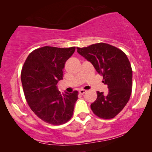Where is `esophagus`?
I'll use <instances>...</instances> for the list:
<instances>
[{
    "instance_id": "esophagus-1",
    "label": "esophagus",
    "mask_w": 152,
    "mask_h": 152,
    "mask_svg": "<svg viewBox=\"0 0 152 152\" xmlns=\"http://www.w3.org/2000/svg\"><path fill=\"white\" fill-rule=\"evenodd\" d=\"M86 92V90H84V89H80V90L79 91V93H80L81 95L84 94Z\"/></svg>"
}]
</instances>
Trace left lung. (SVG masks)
<instances>
[{"label": "left lung", "instance_id": "obj_1", "mask_svg": "<svg viewBox=\"0 0 152 152\" xmlns=\"http://www.w3.org/2000/svg\"><path fill=\"white\" fill-rule=\"evenodd\" d=\"M77 50L103 76L102 82L109 88L107 94L97 91V99L91 104V110L102 119L113 118L124 109L132 94V68L126 54L105 43Z\"/></svg>", "mask_w": 152, "mask_h": 152}]
</instances>
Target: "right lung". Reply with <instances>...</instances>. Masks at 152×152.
<instances>
[{"label": "right lung", "mask_w": 152, "mask_h": 152, "mask_svg": "<svg viewBox=\"0 0 152 152\" xmlns=\"http://www.w3.org/2000/svg\"><path fill=\"white\" fill-rule=\"evenodd\" d=\"M75 50V47L39 48L30 53L23 66L20 77L29 107L39 118L53 125L66 123L73 115L78 91L61 94L57 84Z\"/></svg>", "instance_id": "right-lung-1"}]
</instances>
